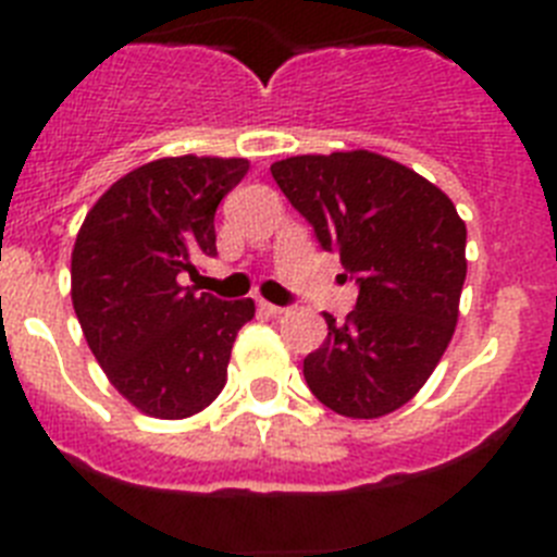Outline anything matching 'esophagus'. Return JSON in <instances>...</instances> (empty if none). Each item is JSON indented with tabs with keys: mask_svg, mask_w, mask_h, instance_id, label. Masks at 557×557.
<instances>
[{
	"mask_svg": "<svg viewBox=\"0 0 557 557\" xmlns=\"http://www.w3.org/2000/svg\"><path fill=\"white\" fill-rule=\"evenodd\" d=\"M259 309H262V312H268V314H282L284 312V307H275V304H268V301H259Z\"/></svg>",
	"mask_w": 557,
	"mask_h": 557,
	"instance_id": "34e87169",
	"label": "esophagus"
}]
</instances>
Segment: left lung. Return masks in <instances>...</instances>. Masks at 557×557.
I'll return each mask as SVG.
<instances>
[{
  "label": "left lung",
  "instance_id": "obj_1",
  "mask_svg": "<svg viewBox=\"0 0 557 557\" xmlns=\"http://www.w3.org/2000/svg\"><path fill=\"white\" fill-rule=\"evenodd\" d=\"M323 250L357 278L346 323L304 359L314 398L346 418L407 405L444 357L466 282V223L444 191L379 152L293 156L270 166Z\"/></svg>",
  "mask_w": 557,
  "mask_h": 557
}]
</instances>
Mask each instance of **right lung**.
I'll return each mask as SVG.
<instances>
[{
	"instance_id": "obj_1",
	"label": "right lung",
	"mask_w": 557,
	"mask_h": 557,
	"mask_svg": "<svg viewBox=\"0 0 557 557\" xmlns=\"http://www.w3.org/2000/svg\"><path fill=\"white\" fill-rule=\"evenodd\" d=\"M245 159L178 156L136 166L88 211L72 250V304L111 385L152 418H189L228 379L250 298L184 287L218 256L214 211L248 172Z\"/></svg>"
}]
</instances>
